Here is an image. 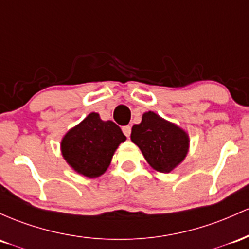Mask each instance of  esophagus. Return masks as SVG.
<instances>
[{"instance_id": "esophagus-1", "label": "esophagus", "mask_w": 249, "mask_h": 249, "mask_svg": "<svg viewBox=\"0 0 249 249\" xmlns=\"http://www.w3.org/2000/svg\"><path fill=\"white\" fill-rule=\"evenodd\" d=\"M122 132H124V134L127 138H129L130 133H132V127H130V125H124V127L122 128Z\"/></svg>"}]
</instances>
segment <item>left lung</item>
Returning <instances> with one entry per match:
<instances>
[{
  "label": "left lung",
  "mask_w": 249,
  "mask_h": 249,
  "mask_svg": "<svg viewBox=\"0 0 249 249\" xmlns=\"http://www.w3.org/2000/svg\"><path fill=\"white\" fill-rule=\"evenodd\" d=\"M130 139L148 163L161 173L174 169L188 152V135L154 111L144 113L141 124L133 125Z\"/></svg>",
  "instance_id": "left-lung-1"
}]
</instances>
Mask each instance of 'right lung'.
<instances>
[{"instance_id": "obj_1", "label": "right lung", "mask_w": 249, "mask_h": 249, "mask_svg": "<svg viewBox=\"0 0 249 249\" xmlns=\"http://www.w3.org/2000/svg\"><path fill=\"white\" fill-rule=\"evenodd\" d=\"M125 140L113 121H102L91 113L64 135L61 150L67 162L80 174L97 178L109 166L117 146Z\"/></svg>"}]
</instances>
